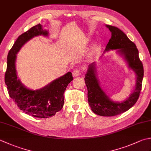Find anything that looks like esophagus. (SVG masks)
<instances>
[{
  "instance_id": "34e87169",
  "label": "esophagus",
  "mask_w": 151,
  "mask_h": 151,
  "mask_svg": "<svg viewBox=\"0 0 151 151\" xmlns=\"http://www.w3.org/2000/svg\"><path fill=\"white\" fill-rule=\"evenodd\" d=\"M81 71L80 69H76L73 72V77H77V76H81Z\"/></svg>"
}]
</instances>
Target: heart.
Wrapping results in <instances>:
<instances>
[{"mask_svg":"<svg viewBox=\"0 0 151 151\" xmlns=\"http://www.w3.org/2000/svg\"><path fill=\"white\" fill-rule=\"evenodd\" d=\"M96 50H97V47H96L95 45H93L91 47L90 50L89 51V52L88 54V58H91V57L93 56V55L96 52Z\"/></svg>","mask_w":151,"mask_h":151,"instance_id":"1","label":"heart"}]
</instances>
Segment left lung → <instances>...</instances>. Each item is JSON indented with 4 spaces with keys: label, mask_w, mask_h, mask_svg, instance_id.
I'll return each mask as SVG.
<instances>
[{
    "label": "left lung",
    "mask_w": 151,
    "mask_h": 151,
    "mask_svg": "<svg viewBox=\"0 0 151 151\" xmlns=\"http://www.w3.org/2000/svg\"><path fill=\"white\" fill-rule=\"evenodd\" d=\"M111 32L109 40L103 53L115 50L123 58L129 68L136 75V84L134 91L123 101H114L109 97L101 88L97 77V64H89L85 75V83L88 88V101L91 110L97 115L104 117L114 116L129 110L137 102L142 89L143 67L139 58L136 45L131 41L123 31L118 28L106 24Z\"/></svg>",
    "instance_id": "8db88e82"
}]
</instances>
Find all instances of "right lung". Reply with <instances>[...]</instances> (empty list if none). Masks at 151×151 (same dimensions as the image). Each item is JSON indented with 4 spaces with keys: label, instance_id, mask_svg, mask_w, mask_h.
Listing matches in <instances>:
<instances>
[{
    "label": "right lung",
    "instance_id": "right-lung-1",
    "mask_svg": "<svg viewBox=\"0 0 151 151\" xmlns=\"http://www.w3.org/2000/svg\"><path fill=\"white\" fill-rule=\"evenodd\" d=\"M39 36H49V31L43 30L40 24L18 37L8 54L5 84L9 97L21 110L35 117L49 118L62 110L64 103L63 93L73 78L72 73L68 72L36 90L28 88L22 84L16 70L17 54L27 41Z\"/></svg>",
    "mask_w": 151,
    "mask_h": 151
}]
</instances>
